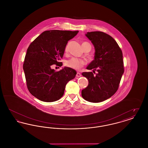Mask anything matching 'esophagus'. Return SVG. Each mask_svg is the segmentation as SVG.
<instances>
[{
    "instance_id": "1",
    "label": "esophagus",
    "mask_w": 148,
    "mask_h": 148,
    "mask_svg": "<svg viewBox=\"0 0 148 148\" xmlns=\"http://www.w3.org/2000/svg\"><path fill=\"white\" fill-rule=\"evenodd\" d=\"M76 77H81V74L79 73H77V75H76Z\"/></svg>"
}]
</instances>
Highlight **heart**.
Masks as SVG:
<instances>
[{
	"label": "heart",
	"mask_w": 148,
	"mask_h": 148,
	"mask_svg": "<svg viewBox=\"0 0 148 148\" xmlns=\"http://www.w3.org/2000/svg\"><path fill=\"white\" fill-rule=\"evenodd\" d=\"M91 46L90 44L88 42H84L82 43V47L83 48V49L86 46ZM68 50V47H66L65 48V51H66ZM84 61H83V60H80L77 58H71L70 60L66 61L65 65L68 66L71 69H75V70H79L80 68H82L85 65Z\"/></svg>",
	"instance_id": "b5f03b06"
}]
</instances>
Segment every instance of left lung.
I'll list each match as a JSON object with an SVG mask.
<instances>
[{
	"instance_id": "1",
	"label": "left lung",
	"mask_w": 148,
	"mask_h": 148,
	"mask_svg": "<svg viewBox=\"0 0 148 148\" xmlns=\"http://www.w3.org/2000/svg\"><path fill=\"white\" fill-rule=\"evenodd\" d=\"M86 36L95 50L94 60L86 69L97 73H82L89 84L82 90V96L89 102L99 103L110 98L119 88L124 71L123 53L116 42L104 32H88Z\"/></svg>"
}]
</instances>
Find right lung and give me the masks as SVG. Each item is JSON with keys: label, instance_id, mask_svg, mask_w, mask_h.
I'll return each instance as SVG.
<instances>
[{"label": "right lung", "instance_id": "1", "mask_svg": "<svg viewBox=\"0 0 148 148\" xmlns=\"http://www.w3.org/2000/svg\"><path fill=\"white\" fill-rule=\"evenodd\" d=\"M78 31L51 30L42 32L29 46L23 69L29 92L45 102H53L64 95L67 83L75 77L76 71L65 67L59 71L51 68L63 58L65 47Z\"/></svg>", "mask_w": 148, "mask_h": 148}]
</instances>
